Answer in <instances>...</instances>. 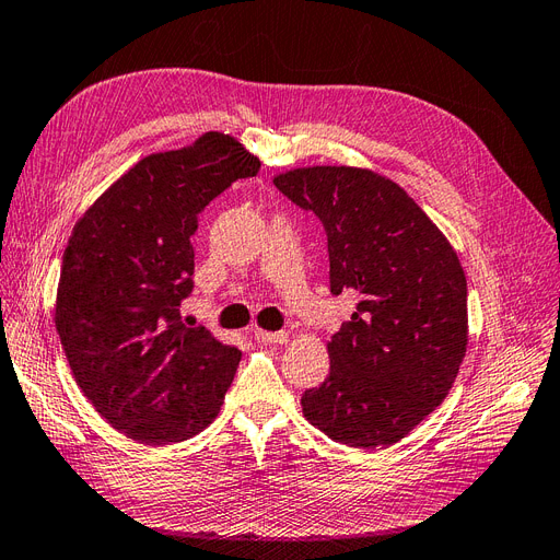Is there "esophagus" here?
Listing matches in <instances>:
<instances>
[{
  "instance_id": "34e87169",
  "label": "esophagus",
  "mask_w": 560,
  "mask_h": 560,
  "mask_svg": "<svg viewBox=\"0 0 560 560\" xmlns=\"http://www.w3.org/2000/svg\"><path fill=\"white\" fill-rule=\"evenodd\" d=\"M254 338H257L259 343H266V346H282L290 341V334L287 331H264V329H257L254 331Z\"/></svg>"
}]
</instances>
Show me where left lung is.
I'll use <instances>...</instances> for the list:
<instances>
[{"label": "left lung", "instance_id": "left-lung-1", "mask_svg": "<svg viewBox=\"0 0 560 560\" xmlns=\"http://www.w3.org/2000/svg\"><path fill=\"white\" fill-rule=\"evenodd\" d=\"M273 184L325 226L331 294L360 296L327 343L329 376L301 397L303 416L338 444L393 446L446 399L465 360L460 259L397 182L366 167H294Z\"/></svg>", "mask_w": 560, "mask_h": 560}]
</instances>
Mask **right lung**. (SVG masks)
<instances>
[{
  "label": "right lung",
  "instance_id": "1",
  "mask_svg": "<svg viewBox=\"0 0 560 560\" xmlns=\"http://www.w3.org/2000/svg\"><path fill=\"white\" fill-rule=\"evenodd\" d=\"M261 161L224 132L135 163L79 217L62 254L56 329L77 385L114 430L184 442L224 404L241 350L184 327L198 214Z\"/></svg>",
  "mask_w": 560,
  "mask_h": 560
}]
</instances>
